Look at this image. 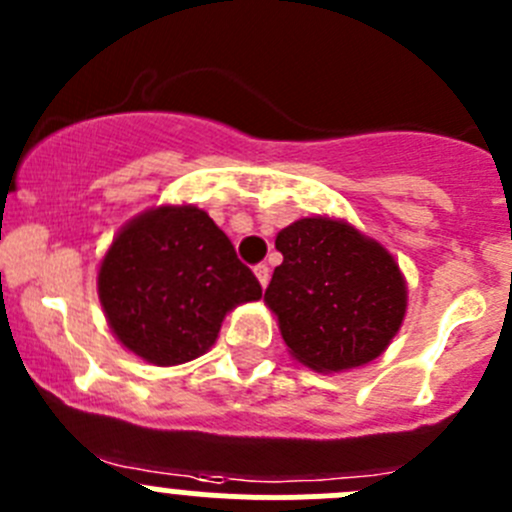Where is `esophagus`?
I'll use <instances>...</instances> for the list:
<instances>
[{
  "instance_id": "obj_1",
  "label": "esophagus",
  "mask_w": 512,
  "mask_h": 512,
  "mask_svg": "<svg viewBox=\"0 0 512 512\" xmlns=\"http://www.w3.org/2000/svg\"><path fill=\"white\" fill-rule=\"evenodd\" d=\"M255 277L260 280L262 287H267V282H270V267H267L265 262H262V265H257L255 267Z\"/></svg>"
}]
</instances>
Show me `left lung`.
Listing matches in <instances>:
<instances>
[{
	"instance_id": "1",
	"label": "left lung",
	"mask_w": 512,
	"mask_h": 512,
	"mask_svg": "<svg viewBox=\"0 0 512 512\" xmlns=\"http://www.w3.org/2000/svg\"><path fill=\"white\" fill-rule=\"evenodd\" d=\"M282 265L265 289L289 354L322 374L384 354L406 314L394 255L344 220L302 218L277 235Z\"/></svg>"
}]
</instances>
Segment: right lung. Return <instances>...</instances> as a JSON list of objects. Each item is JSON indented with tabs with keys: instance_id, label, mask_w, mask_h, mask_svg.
<instances>
[{
	"instance_id": "1",
	"label": "right lung",
	"mask_w": 512,
	"mask_h": 512,
	"mask_svg": "<svg viewBox=\"0 0 512 512\" xmlns=\"http://www.w3.org/2000/svg\"><path fill=\"white\" fill-rule=\"evenodd\" d=\"M262 297L227 235L195 205H160L113 237L98 267V299L118 342L156 366L208 352L223 319Z\"/></svg>"
}]
</instances>
